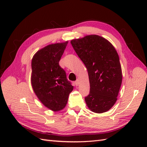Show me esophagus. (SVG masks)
Returning <instances> with one entry per match:
<instances>
[{"instance_id": "obj_1", "label": "esophagus", "mask_w": 147, "mask_h": 147, "mask_svg": "<svg viewBox=\"0 0 147 147\" xmlns=\"http://www.w3.org/2000/svg\"><path fill=\"white\" fill-rule=\"evenodd\" d=\"M74 83H75V85H76V86L78 85V84H79V80H76L75 81V82H74Z\"/></svg>"}]
</instances>
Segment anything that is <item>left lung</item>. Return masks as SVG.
<instances>
[{"label":"left lung","instance_id":"obj_1","mask_svg":"<svg viewBox=\"0 0 147 147\" xmlns=\"http://www.w3.org/2000/svg\"><path fill=\"white\" fill-rule=\"evenodd\" d=\"M71 43L88 71L90 90L85 98L87 106L95 113L108 111L117 101L123 79L116 50L96 35L73 39Z\"/></svg>","mask_w":147,"mask_h":147}]
</instances>
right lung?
Segmentation results:
<instances>
[{
    "mask_svg": "<svg viewBox=\"0 0 147 147\" xmlns=\"http://www.w3.org/2000/svg\"><path fill=\"white\" fill-rule=\"evenodd\" d=\"M68 42L45 47L33 55L31 83L35 95L46 107L59 111L67 104L73 91L66 74L59 64Z\"/></svg>",
    "mask_w": 147,
    "mask_h": 147,
    "instance_id": "1",
    "label": "right lung"
}]
</instances>
